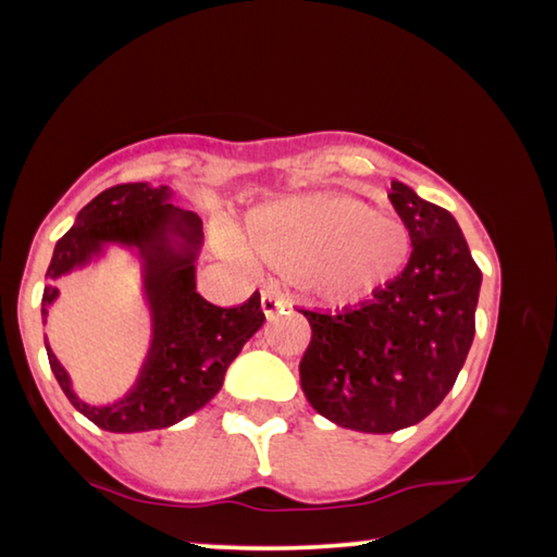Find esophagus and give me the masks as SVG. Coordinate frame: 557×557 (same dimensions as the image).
<instances>
[{"label": "esophagus", "instance_id": "1", "mask_svg": "<svg viewBox=\"0 0 557 557\" xmlns=\"http://www.w3.org/2000/svg\"><path fill=\"white\" fill-rule=\"evenodd\" d=\"M260 305H262V312H265V317L272 319L277 312H282V309H287L289 301L285 297H280L275 289H265L260 297Z\"/></svg>", "mask_w": 557, "mask_h": 557}]
</instances>
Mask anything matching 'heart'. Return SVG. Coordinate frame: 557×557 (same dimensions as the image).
Masks as SVG:
<instances>
[{
	"label": "heart",
	"instance_id": "obj_1",
	"mask_svg": "<svg viewBox=\"0 0 557 557\" xmlns=\"http://www.w3.org/2000/svg\"><path fill=\"white\" fill-rule=\"evenodd\" d=\"M240 252L326 301H354L385 285L410 256L398 213L338 191H307L252 209Z\"/></svg>",
	"mask_w": 557,
	"mask_h": 557
}]
</instances>
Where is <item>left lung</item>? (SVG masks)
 I'll use <instances>...</instances> for the list:
<instances>
[{
	"label": "left lung",
	"mask_w": 557,
	"mask_h": 557,
	"mask_svg": "<svg viewBox=\"0 0 557 557\" xmlns=\"http://www.w3.org/2000/svg\"><path fill=\"white\" fill-rule=\"evenodd\" d=\"M388 199L408 223L412 252L398 277L344 309H301L312 342L299 381L334 425L385 435L437 408L474 342L482 270L455 215L403 182Z\"/></svg>",
	"instance_id": "left-lung-1"
}]
</instances>
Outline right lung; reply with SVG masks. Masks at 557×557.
Masks as SVG:
<instances>
[{"label": "right lung", "instance_id": "add662e5", "mask_svg": "<svg viewBox=\"0 0 557 557\" xmlns=\"http://www.w3.org/2000/svg\"><path fill=\"white\" fill-rule=\"evenodd\" d=\"M169 186L117 184L98 194L75 215L73 228L55 243L46 270L41 319L59 299L55 282L98 265L110 248L125 250L139 268V289L152 336L137 379L122 398L92 405L73 391L71 373L44 336L51 371L65 398L108 432H147L182 422L221 391L225 371L245 342L265 322L256 292L240 307H215L196 292V260L203 223L172 203Z\"/></svg>", "mask_w": 557, "mask_h": 557}]
</instances>
